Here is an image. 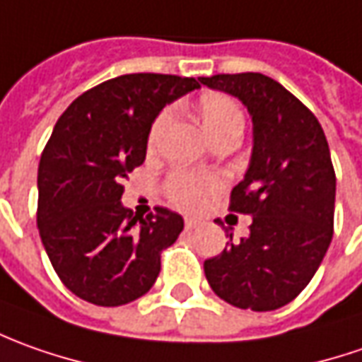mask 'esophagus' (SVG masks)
I'll use <instances>...</instances> for the list:
<instances>
[{
    "label": "esophagus",
    "mask_w": 362,
    "mask_h": 362,
    "mask_svg": "<svg viewBox=\"0 0 362 362\" xmlns=\"http://www.w3.org/2000/svg\"><path fill=\"white\" fill-rule=\"evenodd\" d=\"M186 230H192V228H196L198 226V220H194V218H186Z\"/></svg>",
    "instance_id": "obj_1"
}]
</instances>
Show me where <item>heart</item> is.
<instances>
[{
    "instance_id": "1",
    "label": "heart",
    "mask_w": 362,
    "mask_h": 362,
    "mask_svg": "<svg viewBox=\"0 0 362 362\" xmlns=\"http://www.w3.org/2000/svg\"><path fill=\"white\" fill-rule=\"evenodd\" d=\"M200 118L210 136L232 122H243V112L230 98L208 94L200 100ZM170 119H172V110H164L158 116L156 122L152 124V130H150L152 142H156L160 138V134L168 126ZM218 186L220 180L214 176H196V174H188V172H176L170 176L166 192H168L170 200L182 210H196L210 194L218 190Z\"/></svg>"
}]
</instances>
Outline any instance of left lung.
I'll use <instances>...</instances> for the list:
<instances>
[{
	"mask_svg": "<svg viewBox=\"0 0 362 362\" xmlns=\"http://www.w3.org/2000/svg\"><path fill=\"white\" fill-rule=\"evenodd\" d=\"M243 102L252 118V154L230 194V210L250 214V234L204 262L222 300L256 313L288 305L315 276L332 240L337 178L318 119L268 76L200 78Z\"/></svg>",
	"mask_w": 362,
	"mask_h": 362,
	"instance_id": "left-lung-1",
	"label": "left lung"
}]
</instances>
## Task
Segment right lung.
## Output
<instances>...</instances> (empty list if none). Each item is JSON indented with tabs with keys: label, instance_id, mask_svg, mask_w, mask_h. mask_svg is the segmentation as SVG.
I'll return each mask as SVG.
<instances>
[{
	"label": "right lung",
	"instance_id": "add662e5",
	"mask_svg": "<svg viewBox=\"0 0 362 362\" xmlns=\"http://www.w3.org/2000/svg\"><path fill=\"white\" fill-rule=\"evenodd\" d=\"M198 88L194 78L126 74L83 92L57 119L37 168V228L76 296L119 306L154 286L184 220L162 206L134 214L122 204L124 180L144 164L158 114Z\"/></svg>",
	"mask_w": 362,
	"mask_h": 362
}]
</instances>
